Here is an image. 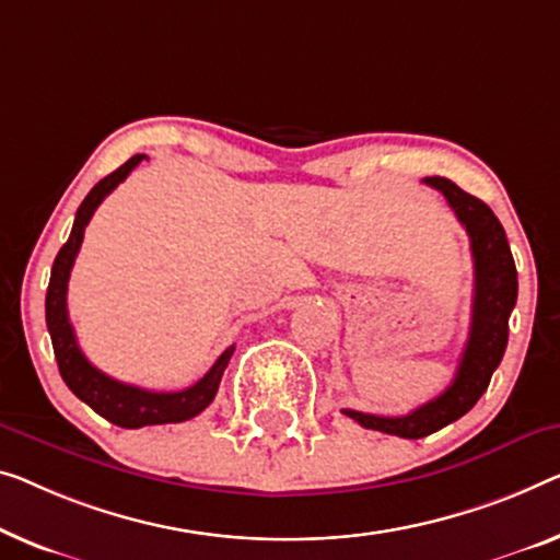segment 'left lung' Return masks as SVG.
Instances as JSON below:
<instances>
[{
  "mask_svg": "<svg viewBox=\"0 0 560 560\" xmlns=\"http://www.w3.org/2000/svg\"><path fill=\"white\" fill-rule=\"evenodd\" d=\"M424 183L438 188L447 198L457 221L463 223L470 236V252L475 266V291H472V322L467 334L465 352L457 364L455 380L440 397L428 405L417 407L402 417H380L357 410H341L366 430H380L387 435L420 440L460 420L465 412L488 389L490 377L498 370L508 345V319L518 299V271L508 246L505 231L495 219V213L480 198L465 194L447 178H424Z\"/></svg>",
  "mask_w": 560,
  "mask_h": 560,
  "instance_id": "1",
  "label": "left lung"
}]
</instances>
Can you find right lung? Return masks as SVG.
I'll return each instance as SVG.
<instances>
[{
    "label": "right lung",
    "mask_w": 560,
    "mask_h": 560,
    "mask_svg": "<svg viewBox=\"0 0 560 560\" xmlns=\"http://www.w3.org/2000/svg\"><path fill=\"white\" fill-rule=\"evenodd\" d=\"M145 158L148 155H132L118 171L105 175V178L85 196V200H82L78 213H74L70 238H67V244L60 248V254H57L52 264V277H49L45 299L47 329L49 337H52L55 360L57 366H60L65 385L70 387L82 402L93 407L97 415H103L107 422L128 430L145 428V424L186 422L190 417L203 412L206 407L213 402L215 392H219L221 385L223 370L229 366V360L233 354V347H229L196 385L180 392H153L125 385V382H118L107 377L105 372H100L97 366L90 364L88 357L82 354L78 337H74V329L70 324V316H67V281H70L74 256L80 252L85 226L90 219H93L95 208L103 203L105 196L113 194V190L128 178L130 171L136 168L140 161H145Z\"/></svg>",
    "instance_id": "1"
}]
</instances>
